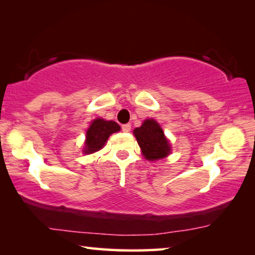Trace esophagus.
<instances>
[{
    "mask_svg": "<svg viewBox=\"0 0 255 255\" xmlns=\"http://www.w3.org/2000/svg\"><path fill=\"white\" fill-rule=\"evenodd\" d=\"M130 130H131V124L122 125V131L123 132H130Z\"/></svg>",
    "mask_w": 255,
    "mask_h": 255,
    "instance_id": "esophagus-1",
    "label": "esophagus"
}]
</instances>
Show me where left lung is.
Wrapping results in <instances>:
<instances>
[{
  "label": "left lung",
  "mask_w": 255,
  "mask_h": 255,
  "mask_svg": "<svg viewBox=\"0 0 255 255\" xmlns=\"http://www.w3.org/2000/svg\"><path fill=\"white\" fill-rule=\"evenodd\" d=\"M133 133L140 146L142 154L147 160H158L168 155L169 142L162 128L153 120H146L140 128H134Z\"/></svg>",
  "instance_id": "left-lung-1"
}]
</instances>
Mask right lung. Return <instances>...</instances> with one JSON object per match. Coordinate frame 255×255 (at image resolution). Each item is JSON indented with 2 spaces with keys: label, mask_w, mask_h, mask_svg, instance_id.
Segmentation results:
<instances>
[{
  "label": "right lung",
  "mask_w": 255,
  "mask_h": 255,
  "mask_svg": "<svg viewBox=\"0 0 255 255\" xmlns=\"http://www.w3.org/2000/svg\"><path fill=\"white\" fill-rule=\"evenodd\" d=\"M121 127L114 121H104L97 118L90 125L88 131H87L86 147L85 153H94L103 147L106 144L107 139L109 138L111 133L120 131Z\"/></svg>",
  "instance_id": "obj_1"
}]
</instances>
